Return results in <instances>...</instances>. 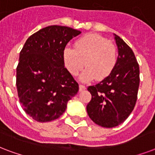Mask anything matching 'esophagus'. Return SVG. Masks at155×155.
Listing matches in <instances>:
<instances>
[{
  "label": "esophagus",
  "mask_w": 155,
  "mask_h": 155,
  "mask_svg": "<svg viewBox=\"0 0 155 155\" xmlns=\"http://www.w3.org/2000/svg\"><path fill=\"white\" fill-rule=\"evenodd\" d=\"M86 90V87L83 85H79V91H82Z\"/></svg>",
  "instance_id": "obj_1"
}]
</instances>
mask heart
Returning a JSON list of instances; mask_svg holds the SVG:
<instances>
[{
    "mask_svg": "<svg viewBox=\"0 0 155 155\" xmlns=\"http://www.w3.org/2000/svg\"><path fill=\"white\" fill-rule=\"evenodd\" d=\"M63 60L72 76H77L84 65L87 67L80 77L82 82H90L94 78L101 81L115 69L116 48L103 36L88 34L77 40L75 48L70 46L64 48Z\"/></svg>",
    "mask_w": 155,
    "mask_h": 155,
    "instance_id": "b5f03b06",
    "label": "heart"
}]
</instances>
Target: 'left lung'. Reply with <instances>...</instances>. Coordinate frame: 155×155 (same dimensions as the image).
Returning <instances> with one entry per match:
<instances>
[{
  "label": "left lung",
  "mask_w": 155,
  "mask_h": 155,
  "mask_svg": "<svg viewBox=\"0 0 155 155\" xmlns=\"http://www.w3.org/2000/svg\"><path fill=\"white\" fill-rule=\"evenodd\" d=\"M118 48L113 72L95 86L88 87L91 100L87 106L91 120L97 125L112 128L127 119L136 103L140 85V68L132 49L114 35Z\"/></svg>",
  "instance_id": "left-lung-1"
}]
</instances>
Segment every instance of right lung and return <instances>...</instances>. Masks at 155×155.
Here are the masks:
<instances>
[{"label":"right lung","mask_w":155,"mask_h":155,"mask_svg":"<svg viewBox=\"0 0 155 155\" xmlns=\"http://www.w3.org/2000/svg\"><path fill=\"white\" fill-rule=\"evenodd\" d=\"M81 31L50 25L29 37L20 53L16 87L24 110L39 122L58 119L78 91V84L64 67L63 51Z\"/></svg>","instance_id":"add662e5"}]
</instances>
